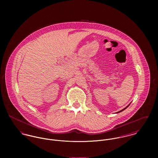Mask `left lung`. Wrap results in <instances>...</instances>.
<instances>
[{"label":"left lung","instance_id":"8db88e82","mask_svg":"<svg viewBox=\"0 0 158 158\" xmlns=\"http://www.w3.org/2000/svg\"><path fill=\"white\" fill-rule=\"evenodd\" d=\"M130 104H131V103H130V104H129V105H128V106H127V107H125V108H124V109H123V110H121V111H118V112H117V113H120V112H122V111H123V110H125V109H127V108H128V106H130Z\"/></svg>","mask_w":158,"mask_h":158}]
</instances>
